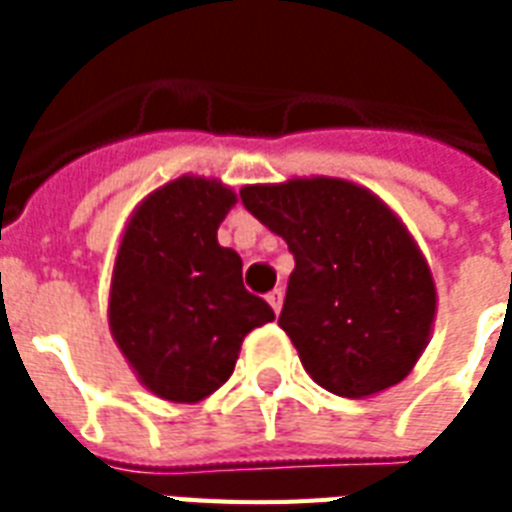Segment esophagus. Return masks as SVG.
<instances>
[{"label": "esophagus", "mask_w": 512, "mask_h": 512, "mask_svg": "<svg viewBox=\"0 0 512 512\" xmlns=\"http://www.w3.org/2000/svg\"><path fill=\"white\" fill-rule=\"evenodd\" d=\"M282 299H285V290L282 288H274L271 293H268V304H271V310L277 312V315L279 310H282Z\"/></svg>", "instance_id": "34e87169"}]
</instances>
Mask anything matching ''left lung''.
I'll return each instance as SVG.
<instances>
[{
	"label": "left lung",
	"mask_w": 512,
	"mask_h": 512,
	"mask_svg": "<svg viewBox=\"0 0 512 512\" xmlns=\"http://www.w3.org/2000/svg\"><path fill=\"white\" fill-rule=\"evenodd\" d=\"M241 202L293 252L279 326L312 381L340 397L400 384L436 318V285L406 224L340 178L246 186Z\"/></svg>",
	"instance_id": "obj_1"
}]
</instances>
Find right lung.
I'll return each instance as SVG.
<instances>
[{
	"instance_id": "1",
	"label": "right lung",
	"mask_w": 512,
	"mask_h": 512,
	"mask_svg": "<svg viewBox=\"0 0 512 512\" xmlns=\"http://www.w3.org/2000/svg\"><path fill=\"white\" fill-rule=\"evenodd\" d=\"M233 205L224 183L183 175L139 202L117 249L109 329L136 378L172 403L213 395L246 334L274 321L244 288L238 252L216 241Z\"/></svg>"
}]
</instances>
